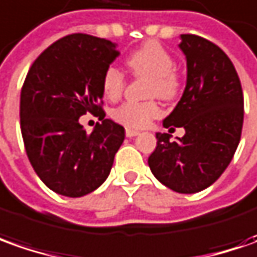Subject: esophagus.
Returning a JSON list of instances; mask_svg holds the SVG:
<instances>
[{
	"instance_id": "34e87169",
	"label": "esophagus",
	"mask_w": 257,
	"mask_h": 257,
	"mask_svg": "<svg viewBox=\"0 0 257 257\" xmlns=\"http://www.w3.org/2000/svg\"><path fill=\"white\" fill-rule=\"evenodd\" d=\"M125 134H126V137L128 138H134L137 137V135H139V131H135V129H126L125 131Z\"/></svg>"
}]
</instances>
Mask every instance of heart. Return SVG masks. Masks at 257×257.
<instances>
[{"mask_svg": "<svg viewBox=\"0 0 257 257\" xmlns=\"http://www.w3.org/2000/svg\"><path fill=\"white\" fill-rule=\"evenodd\" d=\"M131 71L137 76L149 78L148 96H159L171 101L181 88L179 76L173 71L175 59L166 49L156 41H149L141 48L134 51L126 59ZM125 88V76L118 68L109 67L102 76L103 95L116 101ZM159 102H125L112 112V118L128 128H145L152 119L161 115Z\"/></svg>", "mask_w": 257, "mask_h": 257, "instance_id": "heart-1", "label": "heart"}]
</instances>
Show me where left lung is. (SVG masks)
<instances>
[{"label": "left lung", "mask_w": 257, "mask_h": 257, "mask_svg": "<svg viewBox=\"0 0 257 257\" xmlns=\"http://www.w3.org/2000/svg\"><path fill=\"white\" fill-rule=\"evenodd\" d=\"M181 40L186 86L164 126L183 128L185 135L171 141L169 134L158 132L148 164L169 189L196 193L216 182L233 158L242 135L243 92L232 61L217 45L192 34Z\"/></svg>", "instance_id": "obj_1"}]
</instances>
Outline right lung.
<instances>
[{"label": "right lung", "mask_w": 257, "mask_h": 257, "mask_svg": "<svg viewBox=\"0 0 257 257\" xmlns=\"http://www.w3.org/2000/svg\"><path fill=\"white\" fill-rule=\"evenodd\" d=\"M119 55L116 44L67 35L34 61L20 101L21 134L34 171L55 193L79 198L106 181L125 129L103 119L102 76ZM99 113L102 123L86 134L79 118Z\"/></svg>", "instance_id": "obj_1"}]
</instances>
